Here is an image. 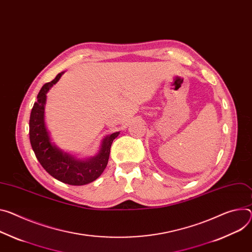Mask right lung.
<instances>
[{
    "instance_id": "add662e5",
    "label": "right lung",
    "mask_w": 252,
    "mask_h": 252,
    "mask_svg": "<svg viewBox=\"0 0 252 252\" xmlns=\"http://www.w3.org/2000/svg\"><path fill=\"white\" fill-rule=\"evenodd\" d=\"M63 72L59 73L52 81L45 83L39 91L29 121L30 143L39 163L47 173L65 184L81 186L94 182L102 174L108 162L111 144L120 132H113L106 136L98 155L86 161L77 159L52 145L45 126L44 105L48 90L59 80Z\"/></svg>"
}]
</instances>
